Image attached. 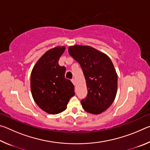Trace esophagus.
Listing matches in <instances>:
<instances>
[{
  "instance_id": "1",
  "label": "esophagus",
  "mask_w": 150,
  "mask_h": 150,
  "mask_svg": "<svg viewBox=\"0 0 150 150\" xmlns=\"http://www.w3.org/2000/svg\"><path fill=\"white\" fill-rule=\"evenodd\" d=\"M71 82L73 83V85H75V81L74 79H71Z\"/></svg>"
}]
</instances>
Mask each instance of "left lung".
I'll return each mask as SVG.
<instances>
[{"instance_id": "1", "label": "left lung", "mask_w": 150, "mask_h": 150, "mask_svg": "<svg viewBox=\"0 0 150 150\" xmlns=\"http://www.w3.org/2000/svg\"><path fill=\"white\" fill-rule=\"evenodd\" d=\"M68 52L80 64L86 79L88 94L81 105L87 112L99 115L110 107L117 93L118 75L113 63L105 53L89 45H72Z\"/></svg>"}]
</instances>
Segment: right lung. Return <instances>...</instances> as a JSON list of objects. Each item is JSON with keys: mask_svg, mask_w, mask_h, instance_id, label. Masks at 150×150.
<instances>
[{"mask_svg": "<svg viewBox=\"0 0 150 150\" xmlns=\"http://www.w3.org/2000/svg\"><path fill=\"white\" fill-rule=\"evenodd\" d=\"M65 50V46L48 50L36 62L31 73L32 97L42 110L50 115L64 111L69 99L75 95L74 85L65 78V67L58 64Z\"/></svg>", "mask_w": 150, "mask_h": 150, "instance_id": "obj_1", "label": "right lung"}]
</instances>
